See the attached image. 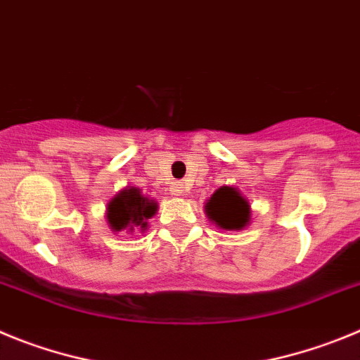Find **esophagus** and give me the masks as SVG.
I'll list each match as a JSON object with an SVG mask.
<instances>
[{
	"label": "esophagus",
	"instance_id": "obj_1",
	"mask_svg": "<svg viewBox=\"0 0 360 360\" xmlns=\"http://www.w3.org/2000/svg\"><path fill=\"white\" fill-rule=\"evenodd\" d=\"M170 193H172V195H183V193H184V184L179 183V181L172 183V184H170Z\"/></svg>",
	"mask_w": 360,
	"mask_h": 360
}]
</instances>
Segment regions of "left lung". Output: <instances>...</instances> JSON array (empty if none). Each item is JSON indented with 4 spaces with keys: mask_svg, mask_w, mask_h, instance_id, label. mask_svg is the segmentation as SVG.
Here are the masks:
<instances>
[{
    "mask_svg": "<svg viewBox=\"0 0 360 360\" xmlns=\"http://www.w3.org/2000/svg\"><path fill=\"white\" fill-rule=\"evenodd\" d=\"M204 212L220 229H244L249 224L251 208L249 202L233 186L219 188L208 199Z\"/></svg>",
    "mask_w": 360,
    "mask_h": 360,
    "instance_id": "8db88e82",
    "label": "left lung"
}]
</instances>
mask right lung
Masks as SVG:
<instances>
[{"label":"right lung","mask_w":360,"mask_h":360,"mask_svg":"<svg viewBox=\"0 0 360 360\" xmlns=\"http://www.w3.org/2000/svg\"><path fill=\"white\" fill-rule=\"evenodd\" d=\"M158 212L156 200L148 199L140 188L129 186L116 193L108 204V224L112 231H134L147 229V220Z\"/></svg>","instance_id":"1"}]
</instances>
